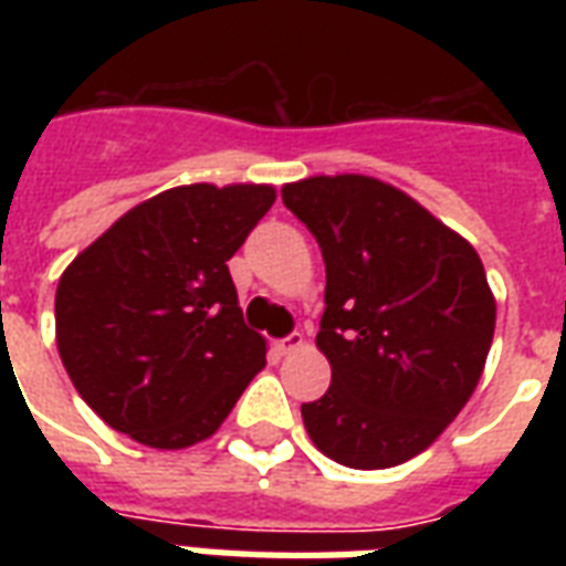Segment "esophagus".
Listing matches in <instances>:
<instances>
[{
	"label": "esophagus",
	"instance_id": "34e87169",
	"mask_svg": "<svg viewBox=\"0 0 566 566\" xmlns=\"http://www.w3.org/2000/svg\"><path fill=\"white\" fill-rule=\"evenodd\" d=\"M303 345H306V336H303V333H291V336H284V339L275 343V352H279V355H294Z\"/></svg>",
	"mask_w": 566,
	"mask_h": 566
}]
</instances>
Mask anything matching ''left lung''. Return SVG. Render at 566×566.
<instances>
[{
    "mask_svg": "<svg viewBox=\"0 0 566 566\" xmlns=\"http://www.w3.org/2000/svg\"><path fill=\"white\" fill-rule=\"evenodd\" d=\"M282 199L327 270L318 348L331 388L303 424L331 461L385 470L433 446L485 369L497 303L475 248L400 187L312 175Z\"/></svg>",
    "mask_w": 566,
    "mask_h": 566,
    "instance_id": "8db88e82",
    "label": "left lung"
}]
</instances>
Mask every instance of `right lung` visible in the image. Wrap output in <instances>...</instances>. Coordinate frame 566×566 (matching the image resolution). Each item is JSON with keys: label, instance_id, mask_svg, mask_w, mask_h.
Returning <instances> with one entry per match:
<instances>
[{"label": "right lung", "instance_id": "1", "mask_svg": "<svg viewBox=\"0 0 566 566\" xmlns=\"http://www.w3.org/2000/svg\"><path fill=\"white\" fill-rule=\"evenodd\" d=\"M272 185H181L133 206L60 275L56 352L105 424L187 449L266 367L227 260L272 209Z\"/></svg>", "mask_w": 566, "mask_h": 566}]
</instances>
